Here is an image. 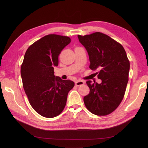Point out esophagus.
Here are the masks:
<instances>
[{
  "mask_svg": "<svg viewBox=\"0 0 148 148\" xmlns=\"http://www.w3.org/2000/svg\"><path fill=\"white\" fill-rule=\"evenodd\" d=\"M84 84V82L82 80H77L75 83V84L77 86H82V85H83Z\"/></svg>",
  "mask_w": 148,
  "mask_h": 148,
  "instance_id": "esophagus-1",
  "label": "esophagus"
}]
</instances>
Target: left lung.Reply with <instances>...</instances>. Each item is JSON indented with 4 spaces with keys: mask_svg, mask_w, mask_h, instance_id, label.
Wrapping results in <instances>:
<instances>
[{
    "mask_svg": "<svg viewBox=\"0 0 148 148\" xmlns=\"http://www.w3.org/2000/svg\"><path fill=\"white\" fill-rule=\"evenodd\" d=\"M89 57V68L98 70L102 83L88 80L89 94L83 98L87 109L97 116H106L114 111L125 95L128 82L130 61L123 46L103 33L97 32L78 35Z\"/></svg>",
    "mask_w": 148,
    "mask_h": 148,
    "instance_id": "obj_1",
    "label": "left lung"
}]
</instances>
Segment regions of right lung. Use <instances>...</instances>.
Returning <instances> with one entry per match:
<instances>
[{
  "label": "right lung",
  "instance_id": "add662e5",
  "mask_svg": "<svg viewBox=\"0 0 148 148\" xmlns=\"http://www.w3.org/2000/svg\"><path fill=\"white\" fill-rule=\"evenodd\" d=\"M70 42L68 36L47 35L29 46L25 54L21 66L23 86L31 106L43 117L59 115L74 86L73 81L54 75L59 54Z\"/></svg>",
  "mask_w": 148,
  "mask_h": 148
}]
</instances>
